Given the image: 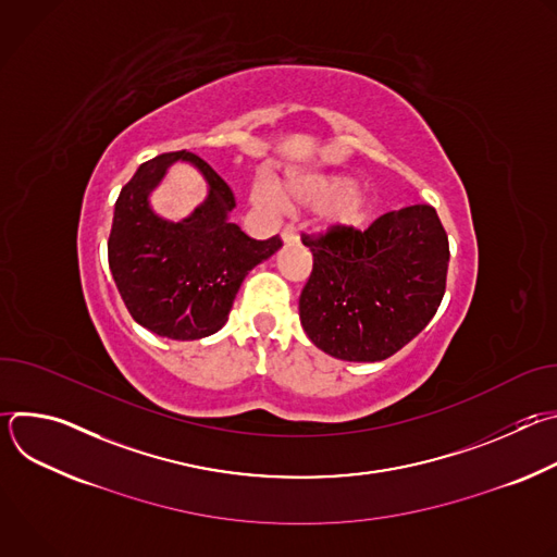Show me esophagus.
Segmentation results:
<instances>
[{"mask_svg":"<svg viewBox=\"0 0 557 557\" xmlns=\"http://www.w3.org/2000/svg\"><path fill=\"white\" fill-rule=\"evenodd\" d=\"M282 237H284V243H297V240H299L297 226H295V224H286V226L282 228Z\"/></svg>","mask_w":557,"mask_h":557,"instance_id":"esophagus-1","label":"esophagus"}]
</instances>
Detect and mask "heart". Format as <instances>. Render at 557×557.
Returning <instances> with one entry per match:
<instances>
[{"label": "heart", "instance_id": "b5f03b06", "mask_svg": "<svg viewBox=\"0 0 557 557\" xmlns=\"http://www.w3.org/2000/svg\"><path fill=\"white\" fill-rule=\"evenodd\" d=\"M256 189L262 200H275V191L267 178H260ZM282 198L297 207L329 209L331 222L339 226H361L372 211L370 196L357 189L355 178L339 174L293 176L286 181Z\"/></svg>", "mask_w": 557, "mask_h": 557}]
</instances>
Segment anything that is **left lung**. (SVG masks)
I'll use <instances>...</instances> for the list:
<instances>
[{"instance_id":"1","label":"left lung","mask_w":557,"mask_h":557,"mask_svg":"<svg viewBox=\"0 0 557 557\" xmlns=\"http://www.w3.org/2000/svg\"><path fill=\"white\" fill-rule=\"evenodd\" d=\"M312 271L299 295L308 339L344 361H383L412 342L445 295L449 243L430 205L301 235Z\"/></svg>"}]
</instances>
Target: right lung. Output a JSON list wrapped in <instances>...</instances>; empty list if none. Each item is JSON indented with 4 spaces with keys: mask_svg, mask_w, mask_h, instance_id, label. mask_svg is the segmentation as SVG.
Segmentation results:
<instances>
[{
    "mask_svg": "<svg viewBox=\"0 0 557 557\" xmlns=\"http://www.w3.org/2000/svg\"><path fill=\"white\" fill-rule=\"evenodd\" d=\"M176 160L191 162L208 181V200L181 223L156 216L148 191ZM235 207L228 185L200 156L183 149L143 163L121 189L108 240L116 288L143 329L168 339H202L218 333L247 273L269 260L280 235L253 240L228 220Z\"/></svg>",
    "mask_w": 557,
    "mask_h": 557,
    "instance_id": "right-lung-1",
    "label": "right lung"
}]
</instances>
